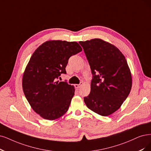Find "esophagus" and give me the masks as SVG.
Segmentation results:
<instances>
[{
	"label": "esophagus",
	"mask_w": 151,
	"mask_h": 151,
	"mask_svg": "<svg viewBox=\"0 0 151 151\" xmlns=\"http://www.w3.org/2000/svg\"><path fill=\"white\" fill-rule=\"evenodd\" d=\"M81 85H82V83H81V84H80V85H78V84H75V88H76V89H78V88H80L81 87Z\"/></svg>",
	"instance_id": "esophagus-1"
}]
</instances>
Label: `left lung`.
<instances>
[{
  "instance_id": "left-lung-1",
  "label": "left lung",
  "mask_w": 151,
  "mask_h": 151,
  "mask_svg": "<svg viewBox=\"0 0 151 151\" xmlns=\"http://www.w3.org/2000/svg\"><path fill=\"white\" fill-rule=\"evenodd\" d=\"M79 43L93 75L90 93L84 101L93 112L109 116L121 106L131 90L132 75L126 58L114 45L102 39Z\"/></svg>"
}]
</instances>
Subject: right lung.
Masks as SVG:
<instances>
[{
  "label": "right lung",
  "instance_id": "right-lung-1",
  "mask_svg": "<svg viewBox=\"0 0 151 151\" xmlns=\"http://www.w3.org/2000/svg\"><path fill=\"white\" fill-rule=\"evenodd\" d=\"M82 51L76 42L48 40L33 52L22 77V88L31 108L45 119L60 118L68 111L73 86L57 81L72 55Z\"/></svg>",
  "mask_w": 151,
  "mask_h": 151
}]
</instances>
